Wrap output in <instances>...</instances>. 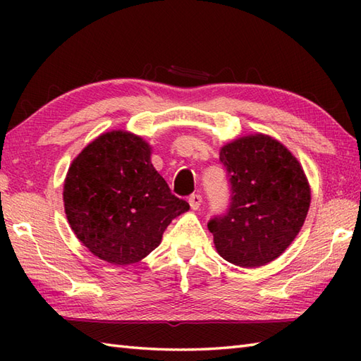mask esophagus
<instances>
[{"label":"esophagus","instance_id":"34e87169","mask_svg":"<svg viewBox=\"0 0 361 361\" xmlns=\"http://www.w3.org/2000/svg\"><path fill=\"white\" fill-rule=\"evenodd\" d=\"M189 204H190V209H194V211H197L198 208H200L202 206V202H203V198H202V195L200 194H192L189 197Z\"/></svg>","mask_w":361,"mask_h":361}]
</instances>
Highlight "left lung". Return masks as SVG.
Instances as JSON below:
<instances>
[{
  "mask_svg": "<svg viewBox=\"0 0 361 361\" xmlns=\"http://www.w3.org/2000/svg\"><path fill=\"white\" fill-rule=\"evenodd\" d=\"M231 185L224 216L209 220L219 255L243 268L279 257L301 231L310 186L299 161L271 136L237 137L220 149Z\"/></svg>",
  "mask_w": 361,
  "mask_h": 361,
  "instance_id": "8db88e82",
  "label": "left lung"
}]
</instances>
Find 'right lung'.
I'll list each match as a JSON object with an SVG mask.
<instances>
[{"instance_id": "add662e5", "label": "right lung", "mask_w": 361, "mask_h": 361, "mask_svg": "<svg viewBox=\"0 0 361 361\" xmlns=\"http://www.w3.org/2000/svg\"><path fill=\"white\" fill-rule=\"evenodd\" d=\"M141 136L113 130L68 169L63 203L78 239L99 259L128 265L155 250L169 224L189 209L150 161Z\"/></svg>"}]
</instances>
